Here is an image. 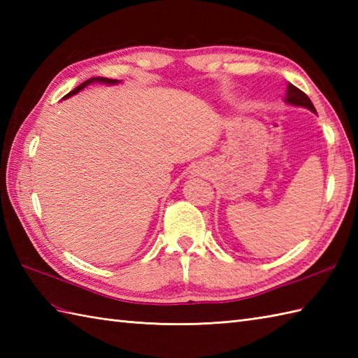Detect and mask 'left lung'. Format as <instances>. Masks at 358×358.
I'll return each mask as SVG.
<instances>
[{
    "instance_id": "left-lung-1",
    "label": "left lung",
    "mask_w": 358,
    "mask_h": 358,
    "mask_svg": "<svg viewBox=\"0 0 358 358\" xmlns=\"http://www.w3.org/2000/svg\"><path fill=\"white\" fill-rule=\"evenodd\" d=\"M286 101H287L289 104L303 106V108H306V109H309V110L315 112L314 104H313V101L309 100V96H308L305 92H303V90H300L299 87H295L294 85H291V83H289V86H287Z\"/></svg>"
}]
</instances>
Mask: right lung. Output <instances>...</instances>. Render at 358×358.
I'll list each match as a JSON object with an SVG mask.
<instances>
[{
  "label": "right lung",
  "mask_w": 358,
  "mask_h": 358,
  "mask_svg": "<svg viewBox=\"0 0 358 358\" xmlns=\"http://www.w3.org/2000/svg\"><path fill=\"white\" fill-rule=\"evenodd\" d=\"M92 81H100V83H108V85H112V83H117L115 80H109V78H101V77H96V78H89L87 81H85V83H81V85L80 86H77V87H75L73 90H71V92L69 94H67L64 98H67V96H71V95H73V94H77L78 92V90H81L83 87H85V86H87L89 85V83H92Z\"/></svg>",
  "instance_id": "add662e5"
}]
</instances>
